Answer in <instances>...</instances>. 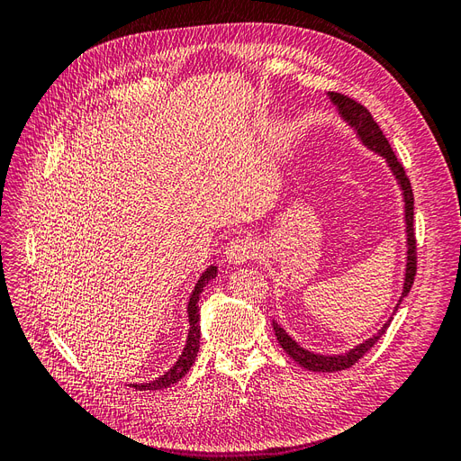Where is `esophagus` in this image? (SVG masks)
Listing matches in <instances>:
<instances>
[{
	"label": "esophagus",
	"mask_w": 461,
	"mask_h": 461,
	"mask_svg": "<svg viewBox=\"0 0 461 461\" xmlns=\"http://www.w3.org/2000/svg\"><path fill=\"white\" fill-rule=\"evenodd\" d=\"M258 242L249 239V236H242V239H234L227 246V259L230 263H244L248 259H254L258 256Z\"/></svg>",
	"instance_id": "obj_1"
}]
</instances>
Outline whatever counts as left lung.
<instances>
[{"instance_id":"left-lung-1","label":"left lung","mask_w":461,"mask_h":461,"mask_svg":"<svg viewBox=\"0 0 461 461\" xmlns=\"http://www.w3.org/2000/svg\"><path fill=\"white\" fill-rule=\"evenodd\" d=\"M330 100L332 104L339 107V113L344 121H348L356 129L359 140L364 142L367 148H371L373 151L381 153V156L386 159L388 167L393 169L394 176L398 178V185L402 188V196H403V203H406V234H408V263H406V276H403V290H402V296L396 303V308L393 312V315L398 312V305L402 303V300L408 296V292L411 290L413 285V278H415V271H417V252H415V229H413V192H411V183L403 171V165L398 161V158L394 156L393 148H390L388 140L384 138L383 131L379 124L375 122L373 115L369 113V109L361 105L359 102L352 100V97H348L340 92H330ZM390 321V317L386 323L381 327V330L373 334L369 340H366L364 344H359L356 348H352L348 354H339V356H321V354H313L310 350H305L302 348L296 340H292L288 337V332L285 329H281V325H276L273 321V330H275V337L278 340V344L283 346V350L300 364L303 369H310V371H319V373H332V371H342L352 367L354 364L364 357L371 348L379 342V339L386 332Z\"/></svg>"}]
</instances>
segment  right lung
Returning a JSON list of instances; mask_svg holds the SVG:
<instances>
[{
	"label": "right lung",
	"instance_id": "right-lung-1",
	"mask_svg": "<svg viewBox=\"0 0 461 461\" xmlns=\"http://www.w3.org/2000/svg\"><path fill=\"white\" fill-rule=\"evenodd\" d=\"M217 276V267L215 265H212V267H207L205 273L200 276L198 285L194 286V292L190 296V302H188V321H190V330H188V339H186V346L183 354H180L176 364L167 371L165 375H161L159 379L151 381V383H140V384H131L132 388L136 390H161V388H167L171 386L175 383H178L183 376L188 373V369L192 367L194 359H196L198 356V350H200V312H198V300H200V294L203 286L212 281V278Z\"/></svg>",
	"mask_w": 461,
	"mask_h": 461
}]
</instances>
